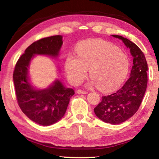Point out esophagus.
<instances>
[{
    "mask_svg": "<svg viewBox=\"0 0 159 159\" xmlns=\"http://www.w3.org/2000/svg\"><path fill=\"white\" fill-rule=\"evenodd\" d=\"M77 93H79V94H87V93H88L87 91L82 90H80V89H79V90H77Z\"/></svg>",
    "mask_w": 159,
    "mask_h": 159,
    "instance_id": "34e87169",
    "label": "esophagus"
}]
</instances>
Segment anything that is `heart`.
Wrapping results in <instances>:
<instances>
[{
    "label": "heart",
    "instance_id": "heart-1",
    "mask_svg": "<svg viewBox=\"0 0 159 159\" xmlns=\"http://www.w3.org/2000/svg\"><path fill=\"white\" fill-rule=\"evenodd\" d=\"M129 66L130 61L124 52L101 41L80 45L78 57L69 55L65 61L67 76L73 84H80L90 68L91 83H96L103 91L114 90L121 84L128 73Z\"/></svg>",
    "mask_w": 159,
    "mask_h": 159
}]
</instances>
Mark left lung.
Wrapping results in <instances>:
<instances>
[{
    "label": "left lung",
    "instance_id": "1",
    "mask_svg": "<svg viewBox=\"0 0 159 159\" xmlns=\"http://www.w3.org/2000/svg\"><path fill=\"white\" fill-rule=\"evenodd\" d=\"M122 40L130 48L133 57L130 78L119 90L102 97V102L94 109L99 119L113 125L120 124L138 111L147 86V63L142 51L130 40L118 35H112Z\"/></svg>",
    "mask_w": 159,
    "mask_h": 159
}]
</instances>
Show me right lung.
<instances>
[{"instance_id":"add662e5","label":"right lung","mask_w":159,"mask_h":159,"mask_svg":"<svg viewBox=\"0 0 159 159\" xmlns=\"http://www.w3.org/2000/svg\"><path fill=\"white\" fill-rule=\"evenodd\" d=\"M62 43L61 35L34 42L19 58L13 72L19 107L29 119L41 125H52L60 120L66 111L70 98L75 93L72 88H66L60 80H55L47 89H34L28 81V67L36 54L57 56Z\"/></svg>"}]
</instances>
